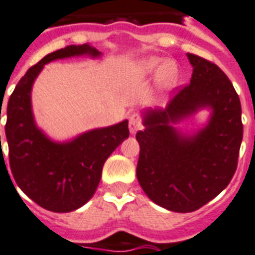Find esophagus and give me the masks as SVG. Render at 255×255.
Segmentation results:
<instances>
[{
	"mask_svg": "<svg viewBox=\"0 0 255 255\" xmlns=\"http://www.w3.org/2000/svg\"><path fill=\"white\" fill-rule=\"evenodd\" d=\"M128 127H129V132L132 134H134L137 131H140L141 128H142V123H141V117L138 114H132L129 117V124H128Z\"/></svg>",
	"mask_w": 255,
	"mask_h": 255,
	"instance_id": "obj_1",
	"label": "esophagus"
}]
</instances>
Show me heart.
<instances>
[{
    "label": "heart",
    "mask_w": 255,
    "mask_h": 255,
    "mask_svg": "<svg viewBox=\"0 0 255 255\" xmlns=\"http://www.w3.org/2000/svg\"><path fill=\"white\" fill-rule=\"evenodd\" d=\"M134 71L138 76H157L160 85L166 89L174 87L179 79V70L174 62L159 57H147L141 59L134 66Z\"/></svg>",
    "instance_id": "heart-1"
}]
</instances>
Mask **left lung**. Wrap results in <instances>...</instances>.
Returning <instances> with one entry per match:
<instances>
[{
	"label": "left lung",
	"instance_id": "1",
	"mask_svg": "<svg viewBox=\"0 0 255 255\" xmlns=\"http://www.w3.org/2000/svg\"><path fill=\"white\" fill-rule=\"evenodd\" d=\"M193 74L164 109L142 111L137 180L154 204L175 213L200 209L230 184L243 141L241 104L217 65L187 54ZM206 108L204 128L188 134L176 124Z\"/></svg>",
	"mask_w": 255,
	"mask_h": 255
}]
</instances>
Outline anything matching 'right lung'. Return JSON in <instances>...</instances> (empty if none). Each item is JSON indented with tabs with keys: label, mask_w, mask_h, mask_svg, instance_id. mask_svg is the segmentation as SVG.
Here are the masks:
<instances>
[{
	"label": "right lung",
	"mask_w": 255,
	"mask_h": 255,
	"mask_svg": "<svg viewBox=\"0 0 255 255\" xmlns=\"http://www.w3.org/2000/svg\"><path fill=\"white\" fill-rule=\"evenodd\" d=\"M88 55L101 57L89 44L70 45L32 66L8 98L5 133L14 180L36 204L54 213H70L91 200L110 154L129 136L128 121L95 128L68 141H54L37 127L32 111V87L46 63Z\"/></svg>",
	"instance_id": "obj_1"
}]
</instances>
